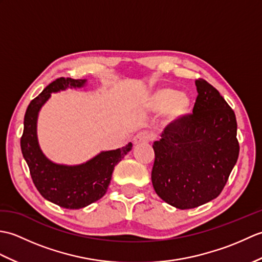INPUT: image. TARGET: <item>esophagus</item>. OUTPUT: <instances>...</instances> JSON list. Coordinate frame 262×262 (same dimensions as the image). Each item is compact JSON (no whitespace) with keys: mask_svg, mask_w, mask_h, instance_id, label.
Masks as SVG:
<instances>
[{"mask_svg":"<svg viewBox=\"0 0 262 262\" xmlns=\"http://www.w3.org/2000/svg\"><path fill=\"white\" fill-rule=\"evenodd\" d=\"M149 141H152V135L149 134L148 132H140L133 137V143H134V145L141 143H148Z\"/></svg>","mask_w":262,"mask_h":262,"instance_id":"1","label":"esophagus"}]
</instances>
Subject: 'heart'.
I'll return each mask as SVG.
<instances>
[{"label":"heart","instance_id":"heart-1","mask_svg":"<svg viewBox=\"0 0 262 262\" xmlns=\"http://www.w3.org/2000/svg\"><path fill=\"white\" fill-rule=\"evenodd\" d=\"M148 108L152 111L165 110L168 124L182 120L191 110V99L187 93L178 92L171 88L157 89L147 99Z\"/></svg>","mask_w":262,"mask_h":262}]
</instances>
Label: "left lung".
Instances as JSON below:
<instances>
[{"instance_id":"1","label":"left lung","mask_w":262,"mask_h":262,"mask_svg":"<svg viewBox=\"0 0 262 262\" xmlns=\"http://www.w3.org/2000/svg\"><path fill=\"white\" fill-rule=\"evenodd\" d=\"M192 115L164 128L154 142L152 183L165 203L190 209L223 190L238 158L236 118L224 98L203 79Z\"/></svg>"}]
</instances>
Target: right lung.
<instances>
[{"mask_svg": "<svg viewBox=\"0 0 262 262\" xmlns=\"http://www.w3.org/2000/svg\"><path fill=\"white\" fill-rule=\"evenodd\" d=\"M86 82L85 79L59 77L43 89L28 105L20 142L22 155L38 191L49 202L68 209L83 208L102 198L107 192L115 166L133 147L132 143H128L124 147L103 151L85 163L77 165L55 163L42 153L37 136L39 111L52 93L82 88Z\"/></svg>", "mask_w": 262, "mask_h": 262, "instance_id": "add662e5", "label": "right lung"}]
</instances>
